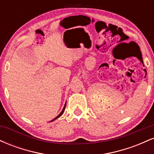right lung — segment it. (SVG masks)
<instances>
[{"label":"right lung","mask_w":154,"mask_h":154,"mask_svg":"<svg viewBox=\"0 0 154 154\" xmlns=\"http://www.w3.org/2000/svg\"><path fill=\"white\" fill-rule=\"evenodd\" d=\"M66 103H65V105H64V106H63V110L61 111V112L60 113V114H59V115H58L57 116H56V117H55L54 119L53 120H51V122H52V121H54V120H55V119H58V118L59 117H60V116H61V115H62V114H63V112H64V110H65V108H66Z\"/></svg>","instance_id":"obj_1"}]
</instances>
